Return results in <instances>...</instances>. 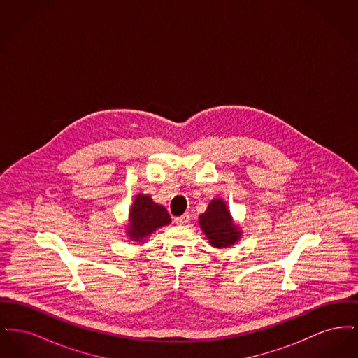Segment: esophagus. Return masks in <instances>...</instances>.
<instances>
[{
  "instance_id": "34e87169",
  "label": "esophagus",
  "mask_w": 358,
  "mask_h": 358,
  "mask_svg": "<svg viewBox=\"0 0 358 358\" xmlns=\"http://www.w3.org/2000/svg\"><path fill=\"white\" fill-rule=\"evenodd\" d=\"M187 222H189V215H187V213L174 219V222H176V224H180V225H181V224H187Z\"/></svg>"
}]
</instances>
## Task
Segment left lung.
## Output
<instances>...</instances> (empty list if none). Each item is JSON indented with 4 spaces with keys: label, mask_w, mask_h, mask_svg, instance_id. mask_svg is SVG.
<instances>
[{
    "label": "left lung",
    "mask_w": 358,
    "mask_h": 358,
    "mask_svg": "<svg viewBox=\"0 0 358 358\" xmlns=\"http://www.w3.org/2000/svg\"><path fill=\"white\" fill-rule=\"evenodd\" d=\"M199 222L209 243L216 248H227L240 238L241 232L232 222L222 200H212Z\"/></svg>",
    "instance_id": "8db88e82"
}]
</instances>
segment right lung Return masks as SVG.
<instances>
[{
	"instance_id": "obj_1",
	"label": "right lung",
	"mask_w": 358,
	"mask_h": 358,
	"mask_svg": "<svg viewBox=\"0 0 358 358\" xmlns=\"http://www.w3.org/2000/svg\"><path fill=\"white\" fill-rule=\"evenodd\" d=\"M171 216L162 205L155 204L149 196L138 194L130 210L129 238L143 243L159 227L168 225Z\"/></svg>"
}]
</instances>
